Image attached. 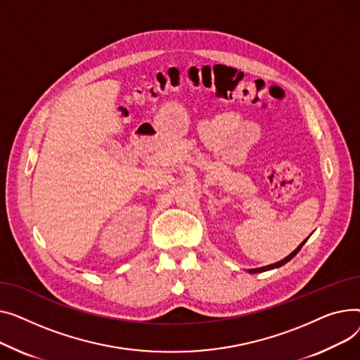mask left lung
Returning <instances> with one entry per match:
<instances>
[{
  "instance_id": "left-lung-1",
  "label": "left lung",
  "mask_w": 360,
  "mask_h": 360,
  "mask_svg": "<svg viewBox=\"0 0 360 360\" xmlns=\"http://www.w3.org/2000/svg\"><path fill=\"white\" fill-rule=\"evenodd\" d=\"M307 241V240H305ZM305 241L297 248V250H295L293 252H290V255L288 256V257H285L283 260H281V262H278V263H274V264H270V266H266V267H260V269H251V270H248L250 273H260V271H266V270H271V269H276V267H281V266H283L285 263H288L290 259H293L295 256H297L298 255V252H300V250L302 248V245L305 244Z\"/></svg>"
}]
</instances>
